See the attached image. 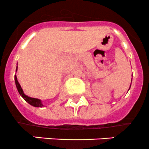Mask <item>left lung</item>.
Masks as SVG:
<instances>
[{
	"label": "left lung",
	"mask_w": 149,
	"mask_h": 149,
	"mask_svg": "<svg viewBox=\"0 0 149 149\" xmlns=\"http://www.w3.org/2000/svg\"><path fill=\"white\" fill-rule=\"evenodd\" d=\"M129 89H130V88H129Z\"/></svg>",
	"instance_id": "obj_1"
}]
</instances>
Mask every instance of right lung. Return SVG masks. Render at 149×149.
<instances>
[{
  "label": "right lung",
  "instance_id": "1",
  "mask_svg": "<svg viewBox=\"0 0 149 149\" xmlns=\"http://www.w3.org/2000/svg\"><path fill=\"white\" fill-rule=\"evenodd\" d=\"M17 68H18V67H17L16 72L17 71ZM14 79H15V84H16V86H17V91H18L19 93L20 94V95H21V96L24 98L25 101L28 103V104H29L30 105H32V107H44V105L42 104L41 100L38 99V98H31V97H29V96H27L26 95H25V94L24 93V91H23L21 85H19L18 80H17V77L16 75L14 76Z\"/></svg>",
  "mask_w": 149,
  "mask_h": 149
}]
</instances>
